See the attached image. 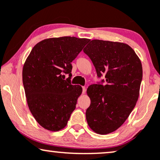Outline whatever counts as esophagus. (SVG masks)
<instances>
[{
    "label": "esophagus",
    "mask_w": 160,
    "mask_h": 160,
    "mask_svg": "<svg viewBox=\"0 0 160 160\" xmlns=\"http://www.w3.org/2000/svg\"><path fill=\"white\" fill-rule=\"evenodd\" d=\"M86 87H82V93H86Z\"/></svg>",
    "instance_id": "1"
}]
</instances>
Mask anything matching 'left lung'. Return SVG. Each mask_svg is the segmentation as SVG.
<instances>
[{
	"label": "left lung",
	"mask_w": 160,
	"mask_h": 160,
	"mask_svg": "<svg viewBox=\"0 0 160 160\" xmlns=\"http://www.w3.org/2000/svg\"><path fill=\"white\" fill-rule=\"evenodd\" d=\"M98 77L105 74L108 84L87 88L91 105L86 110L88 124L94 132L107 135L118 129L135 108L142 77L141 61L128 44L93 39L84 48Z\"/></svg>",
	"instance_id": "left-lung-1"
}]
</instances>
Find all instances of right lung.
I'll return each instance as SVG.
<instances>
[{"instance_id": "right-lung-1", "label": "right lung", "mask_w": 160, "mask_h": 160, "mask_svg": "<svg viewBox=\"0 0 160 160\" xmlns=\"http://www.w3.org/2000/svg\"><path fill=\"white\" fill-rule=\"evenodd\" d=\"M90 41L62 37L49 38L33 47L22 68V82L28 106L40 126L58 132L67 126L82 92L79 85L64 80L71 76V62Z\"/></svg>"}]
</instances>
